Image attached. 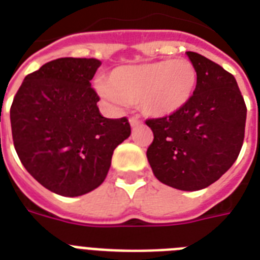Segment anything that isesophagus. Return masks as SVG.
<instances>
[{"label": "esophagus", "instance_id": "1", "mask_svg": "<svg viewBox=\"0 0 260 260\" xmlns=\"http://www.w3.org/2000/svg\"><path fill=\"white\" fill-rule=\"evenodd\" d=\"M129 124L132 126H135V125H139V124H142V121H140L138 117H131L129 118Z\"/></svg>", "mask_w": 260, "mask_h": 260}]
</instances>
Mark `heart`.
<instances>
[{"mask_svg":"<svg viewBox=\"0 0 260 260\" xmlns=\"http://www.w3.org/2000/svg\"><path fill=\"white\" fill-rule=\"evenodd\" d=\"M197 71L189 60H159L114 69L109 81L98 79L97 91L114 109L138 102L143 113L167 117L182 110L193 97Z\"/></svg>","mask_w":260,"mask_h":260,"instance_id":"obj_1","label":"heart"}]
</instances>
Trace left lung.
Listing matches in <instances>:
<instances>
[{"label":"left lung","mask_w":260,"mask_h":260,"mask_svg":"<svg viewBox=\"0 0 260 260\" xmlns=\"http://www.w3.org/2000/svg\"><path fill=\"white\" fill-rule=\"evenodd\" d=\"M186 54L197 86L178 113L146 120L154 134L147 159L162 183L194 191L217 181L238 159L247 106L234 75L197 52Z\"/></svg>","instance_id":"left-lung-1"}]
</instances>
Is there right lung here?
Segmentation results:
<instances>
[{
    "mask_svg": "<svg viewBox=\"0 0 260 260\" xmlns=\"http://www.w3.org/2000/svg\"><path fill=\"white\" fill-rule=\"evenodd\" d=\"M97 59L59 58L25 77L10 106L13 144L46 189L78 197L101 185L114 148L129 138L128 118L102 117L90 81Z\"/></svg>",
    "mask_w": 260,
    "mask_h": 260,
    "instance_id": "1",
    "label": "right lung"
}]
</instances>
